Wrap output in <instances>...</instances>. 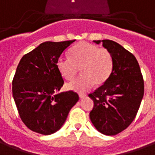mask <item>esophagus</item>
I'll return each instance as SVG.
<instances>
[{"instance_id": "obj_1", "label": "esophagus", "mask_w": 155, "mask_h": 155, "mask_svg": "<svg viewBox=\"0 0 155 155\" xmlns=\"http://www.w3.org/2000/svg\"><path fill=\"white\" fill-rule=\"evenodd\" d=\"M86 97H87V95L86 94H82V93H80V94H79V97L81 98V99Z\"/></svg>"}]
</instances>
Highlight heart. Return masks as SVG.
<instances>
[{
    "label": "heart",
    "mask_w": 155,
    "mask_h": 155,
    "mask_svg": "<svg viewBox=\"0 0 155 155\" xmlns=\"http://www.w3.org/2000/svg\"><path fill=\"white\" fill-rule=\"evenodd\" d=\"M59 73L67 80L75 78L81 68L82 75L66 85L77 92H85L97 85L107 82L113 70V58L105 48L88 42H81L70 49V58L61 56L57 60Z\"/></svg>",
    "instance_id": "heart-1"
}]
</instances>
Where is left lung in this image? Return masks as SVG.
<instances>
[{
    "instance_id": "obj_1",
    "label": "left lung",
    "mask_w": 155,
    "mask_h": 155,
    "mask_svg": "<svg viewBox=\"0 0 155 155\" xmlns=\"http://www.w3.org/2000/svg\"><path fill=\"white\" fill-rule=\"evenodd\" d=\"M110 52L113 70L107 82L88 95L94 101L90 119L98 131L117 135L135 120L144 97V79L135 57L112 40L94 41Z\"/></svg>"
}]
</instances>
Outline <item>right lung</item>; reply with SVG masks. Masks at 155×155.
Wrapping results in <instances>:
<instances>
[{
    "label": "right lung",
    "instance_id": "1",
    "mask_svg": "<svg viewBox=\"0 0 155 155\" xmlns=\"http://www.w3.org/2000/svg\"><path fill=\"white\" fill-rule=\"evenodd\" d=\"M75 40L42 43L20 59L12 81V94L18 113L32 131L50 135L65 122L78 102L73 91L58 93L64 81L57 60Z\"/></svg>",
    "mask_w": 155,
    "mask_h": 155
}]
</instances>
